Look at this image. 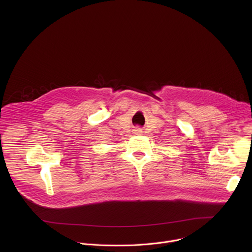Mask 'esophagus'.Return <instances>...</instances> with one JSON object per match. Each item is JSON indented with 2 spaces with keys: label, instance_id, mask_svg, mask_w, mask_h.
Here are the masks:
<instances>
[{
  "label": "esophagus",
  "instance_id": "obj_1",
  "mask_svg": "<svg viewBox=\"0 0 252 252\" xmlns=\"http://www.w3.org/2000/svg\"><path fill=\"white\" fill-rule=\"evenodd\" d=\"M136 131H138V130H136Z\"/></svg>",
  "mask_w": 252,
  "mask_h": 252
}]
</instances>
